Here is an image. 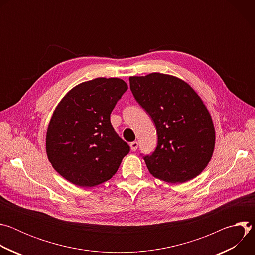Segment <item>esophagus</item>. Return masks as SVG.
<instances>
[{"label": "esophagus", "mask_w": 255, "mask_h": 255, "mask_svg": "<svg viewBox=\"0 0 255 255\" xmlns=\"http://www.w3.org/2000/svg\"><path fill=\"white\" fill-rule=\"evenodd\" d=\"M130 147H131V150H132V151H136L137 148H138V142H136V141L131 142V143H130Z\"/></svg>", "instance_id": "esophagus-1"}]
</instances>
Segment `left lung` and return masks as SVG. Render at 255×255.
Wrapping results in <instances>:
<instances>
[{
	"instance_id": "8db88e82",
	"label": "left lung",
	"mask_w": 255,
	"mask_h": 255,
	"mask_svg": "<svg viewBox=\"0 0 255 255\" xmlns=\"http://www.w3.org/2000/svg\"><path fill=\"white\" fill-rule=\"evenodd\" d=\"M129 82L135 100L156 126L157 146L143 157L149 172L172 184L199 175L215 147L214 124L202 99L183 80L159 72L130 77Z\"/></svg>"
}]
</instances>
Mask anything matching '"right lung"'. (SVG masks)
<instances>
[{"instance_id": "1", "label": "right lung", "mask_w": 255, "mask_h": 255, "mask_svg": "<svg viewBox=\"0 0 255 255\" xmlns=\"http://www.w3.org/2000/svg\"><path fill=\"white\" fill-rule=\"evenodd\" d=\"M117 78H98L71 89L59 102L46 133V153L69 183L92 188L110 179L130 151L110 115L127 91Z\"/></svg>"}]
</instances>
